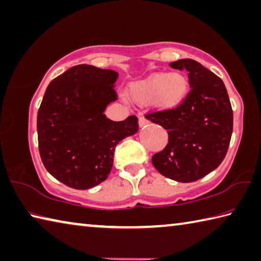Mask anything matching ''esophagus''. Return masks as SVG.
Instances as JSON below:
<instances>
[{
  "instance_id": "obj_1",
  "label": "esophagus",
  "mask_w": 261,
  "mask_h": 261,
  "mask_svg": "<svg viewBox=\"0 0 261 261\" xmlns=\"http://www.w3.org/2000/svg\"><path fill=\"white\" fill-rule=\"evenodd\" d=\"M138 123H139V127H145V126L148 125V121H147L145 117H140Z\"/></svg>"
}]
</instances>
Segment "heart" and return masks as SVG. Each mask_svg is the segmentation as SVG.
Returning <instances> with one entry per match:
<instances>
[{"instance_id": "b5f03b06", "label": "heart", "mask_w": 261, "mask_h": 261, "mask_svg": "<svg viewBox=\"0 0 261 261\" xmlns=\"http://www.w3.org/2000/svg\"><path fill=\"white\" fill-rule=\"evenodd\" d=\"M189 81L179 72L156 73L145 80L130 84L127 93L135 102L148 105L156 111L165 112L179 107L187 98Z\"/></svg>"}]
</instances>
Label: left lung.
I'll list each match as a JSON object with an SVG mask.
<instances>
[{"mask_svg": "<svg viewBox=\"0 0 261 261\" xmlns=\"http://www.w3.org/2000/svg\"><path fill=\"white\" fill-rule=\"evenodd\" d=\"M188 72L189 91L179 107L146 115L168 131L165 148L151 158L155 169L178 182H193L219 167L233 132V111L224 82L193 59L170 64Z\"/></svg>", "mask_w": 261, "mask_h": 261, "instance_id": "obj_1", "label": "left lung"}]
</instances>
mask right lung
Masks as SVG:
<instances>
[{
  "mask_svg": "<svg viewBox=\"0 0 261 261\" xmlns=\"http://www.w3.org/2000/svg\"><path fill=\"white\" fill-rule=\"evenodd\" d=\"M118 73L77 65L52 80L37 113L45 169L66 186L89 189L107 179L116 145L138 132V118L114 122L103 114L115 101Z\"/></svg>",
  "mask_w": 261,
  "mask_h": 261,
  "instance_id": "right-lung-1",
  "label": "right lung"
}]
</instances>
